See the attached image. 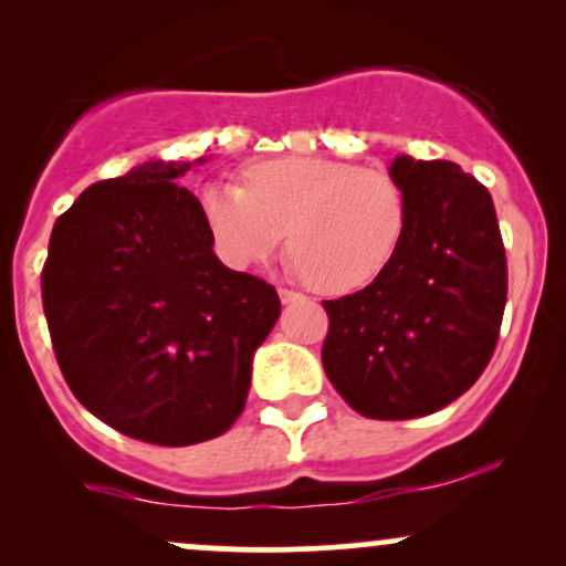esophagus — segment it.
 <instances>
[{
  "mask_svg": "<svg viewBox=\"0 0 566 566\" xmlns=\"http://www.w3.org/2000/svg\"><path fill=\"white\" fill-rule=\"evenodd\" d=\"M279 297H282V303H284V305H292V303H301V301H305L303 292H297V290H287V287H279Z\"/></svg>",
  "mask_w": 566,
  "mask_h": 566,
  "instance_id": "34e87169",
  "label": "esophagus"
}]
</instances>
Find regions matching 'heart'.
Instances as JSON below:
<instances>
[{
  "label": "heart",
  "instance_id": "obj_1",
  "mask_svg": "<svg viewBox=\"0 0 566 566\" xmlns=\"http://www.w3.org/2000/svg\"><path fill=\"white\" fill-rule=\"evenodd\" d=\"M201 218L231 269L261 263L287 239L295 271L327 295L373 284L407 231L394 175L324 157L252 161L239 186H207Z\"/></svg>",
  "mask_w": 566,
  "mask_h": 566
}]
</instances>
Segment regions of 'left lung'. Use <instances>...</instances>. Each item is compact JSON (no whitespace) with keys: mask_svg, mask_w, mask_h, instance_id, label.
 <instances>
[{"mask_svg":"<svg viewBox=\"0 0 566 566\" xmlns=\"http://www.w3.org/2000/svg\"><path fill=\"white\" fill-rule=\"evenodd\" d=\"M407 231L382 274L324 301L322 365L365 418L409 420L465 394L495 354L509 265L490 191L452 161L396 157Z\"/></svg>","mask_w":566,"mask_h":566,"instance_id":"obj_1","label":"left lung"}]
</instances>
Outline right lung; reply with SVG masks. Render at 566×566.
<instances>
[{
	"label": "right lung",
	"instance_id": "obj_1",
	"mask_svg": "<svg viewBox=\"0 0 566 566\" xmlns=\"http://www.w3.org/2000/svg\"><path fill=\"white\" fill-rule=\"evenodd\" d=\"M191 161H146L93 184L55 220L42 305L76 399L125 437L216 439L242 415L252 354L279 319L276 290L226 269Z\"/></svg>",
	"mask_w": 566,
	"mask_h": 566
}]
</instances>
